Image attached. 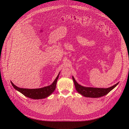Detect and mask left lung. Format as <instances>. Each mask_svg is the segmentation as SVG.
Wrapping results in <instances>:
<instances>
[{
    "label": "left lung",
    "mask_w": 129,
    "mask_h": 129,
    "mask_svg": "<svg viewBox=\"0 0 129 129\" xmlns=\"http://www.w3.org/2000/svg\"><path fill=\"white\" fill-rule=\"evenodd\" d=\"M72 78L77 92L81 93L83 96L87 97H91V98H97V97H100L106 95L118 84V83H116L114 85H113V86L108 88L84 87L78 84L75 80L74 79L73 76Z\"/></svg>",
    "instance_id": "1"
}]
</instances>
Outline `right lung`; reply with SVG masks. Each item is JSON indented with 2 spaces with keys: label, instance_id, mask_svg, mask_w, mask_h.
<instances>
[{
  "label": "right lung",
  "instance_id": "1",
  "mask_svg": "<svg viewBox=\"0 0 129 129\" xmlns=\"http://www.w3.org/2000/svg\"><path fill=\"white\" fill-rule=\"evenodd\" d=\"M59 74L57 75L55 80L53 82V83L47 87H45L39 89H24L20 88L16 85H15L11 81L12 85H13L14 89L17 90L18 91L20 92L24 96L29 97V98L32 99H45L46 97L49 96L51 93L55 90L56 88V84L57 82V80L58 79Z\"/></svg>",
  "mask_w": 129,
  "mask_h": 129
}]
</instances>
